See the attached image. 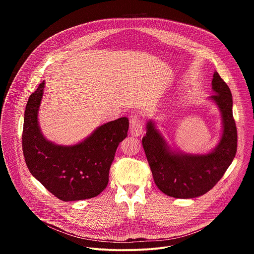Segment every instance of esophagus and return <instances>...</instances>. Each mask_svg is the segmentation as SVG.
<instances>
[{"mask_svg":"<svg viewBox=\"0 0 254 254\" xmlns=\"http://www.w3.org/2000/svg\"><path fill=\"white\" fill-rule=\"evenodd\" d=\"M129 131L131 133V135L137 136L142 134L143 132V127L141 125V122L138 120L137 116H132L131 120H130V125H129Z\"/></svg>","mask_w":254,"mask_h":254,"instance_id":"esophagus-1","label":"esophagus"}]
</instances>
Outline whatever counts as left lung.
Returning a JSON list of instances; mask_svg holds the SVG:
<instances>
[{
	"instance_id": "8db88e82",
	"label": "left lung",
	"mask_w": 254,
	"mask_h": 254,
	"mask_svg": "<svg viewBox=\"0 0 254 254\" xmlns=\"http://www.w3.org/2000/svg\"><path fill=\"white\" fill-rule=\"evenodd\" d=\"M214 94L209 98L219 107L222 134L218 144L208 154H185L173 150L151 120L141 139L154 181L166 195L189 199L210 191L231 165L237 151V129L232 114V94L228 85L214 72Z\"/></svg>"
}]
</instances>
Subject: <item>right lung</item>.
<instances>
[{
    "label": "right lung",
    "mask_w": 254,
    "mask_h": 254,
    "mask_svg": "<svg viewBox=\"0 0 254 254\" xmlns=\"http://www.w3.org/2000/svg\"><path fill=\"white\" fill-rule=\"evenodd\" d=\"M44 87L43 81L30 95L25 110L22 143L27 167L33 177L64 202L93 198L107 186L116 151L127 135L128 120L106 123L72 146L56 144L45 138L38 123Z\"/></svg>",
    "instance_id": "obj_1"
}]
</instances>
